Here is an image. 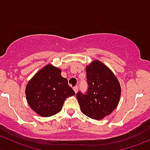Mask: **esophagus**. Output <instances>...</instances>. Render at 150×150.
I'll return each instance as SVG.
<instances>
[{
	"label": "esophagus",
	"instance_id": "34e87169",
	"mask_svg": "<svg viewBox=\"0 0 150 150\" xmlns=\"http://www.w3.org/2000/svg\"><path fill=\"white\" fill-rule=\"evenodd\" d=\"M73 90H74V91L75 92V93H76L78 91V86H75V87L73 88Z\"/></svg>",
	"mask_w": 150,
	"mask_h": 150
}]
</instances>
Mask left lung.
<instances>
[{
    "mask_svg": "<svg viewBox=\"0 0 150 150\" xmlns=\"http://www.w3.org/2000/svg\"><path fill=\"white\" fill-rule=\"evenodd\" d=\"M86 78L88 91L86 93L78 92L76 97L84 115L94 120H101L116 108L121 88L114 73L98 60L86 67Z\"/></svg>",
    "mask_w": 150,
    "mask_h": 150,
    "instance_id": "left-lung-1",
    "label": "left lung"
}]
</instances>
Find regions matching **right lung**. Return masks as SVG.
<instances>
[{"mask_svg":"<svg viewBox=\"0 0 150 150\" xmlns=\"http://www.w3.org/2000/svg\"><path fill=\"white\" fill-rule=\"evenodd\" d=\"M61 69L48 64L39 70L25 88L28 103L33 111L42 117L56 115L62 109L67 97L75 91L61 75Z\"/></svg>","mask_w":150,"mask_h":150,"instance_id":"right-lung-1","label":"right lung"}]
</instances>
